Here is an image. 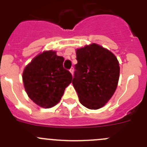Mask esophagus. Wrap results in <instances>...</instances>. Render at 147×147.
Wrapping results in <instances>:
<instances>
[{
	"instance_id": "1",
	"label": "esophagus",
	"mask_w": 147,
	"mask_h": 147,
	"mask_svg": "<svg viewBox=\"0 0 147 147\" xmlns=\"http://www.w3.org/2000/svg\"><path fill=\"white\" fill-rule=\"evenodd\" d=\"M69 72H71V74H72V75H73V73H74V68H73V67H71V69H69Z\"/></svg>"
}]
</instances>
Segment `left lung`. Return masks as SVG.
<instances>
[{
	"instance_id": "8db88e82",
	"label": "left lung",
	"mask_w": 147,
	"mask_h": 147,
	"mask_svg": "<svg viewBox=\"0 0 147 147\" xmlns=\"http://www.w3.org/2000/svg\"><path fill=\"white\" fill-rule=\"evenodd\" d=\"M72 85L80 104L90 109L105 105L117 88L120 76L117 59L107 49L96 43L76 50Z\"/></svg>"
}]
</instances>
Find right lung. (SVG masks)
Returning a JSON list of instances; mask_svg holds the SVG:
<instances>
[{
	"label": "right lung",
	"mask_w": 147,
	"mask_h": 147,
	"mask_svg": "<svg viewBox=\"0 0 147 147\" xmlns=\"http://www.w3.org/2000/svg\"><path fill=\"white\" fill-rule=\"evenodd\" d=\"M64 57L46 51L26 66L22 74L24 88L31 100L43 108H51L61 100L66 88L72 83L70 72L63 67Z\"/></svg>",
	"instance_id": "obj_1"
}]
</instances>
